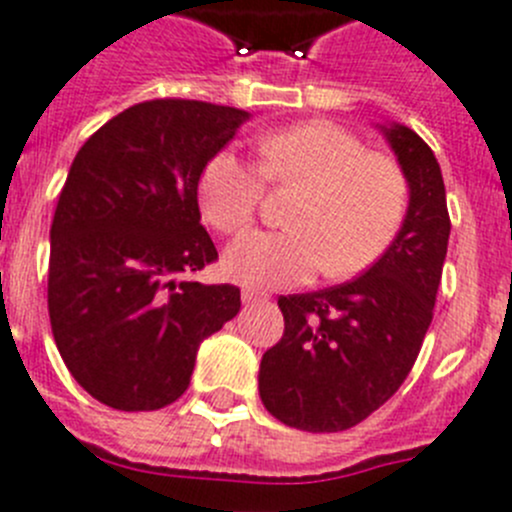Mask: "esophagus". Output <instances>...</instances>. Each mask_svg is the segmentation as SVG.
Returning <instances> with one entry per match:
<instances>
[{"label":"esophagus","mask_w":512,"mask_h":512,"mask_svg":"<svg viewBox=\"0 0 512 512\" xmlns=\"http://www.w3.org/2000/svg\"><path fill=\"white\" fill-rule=\"evenodd\" d=\"M262 293H257V290H242V303H257V301H262Z\"/></svg>","instance_id":"esophagus-1"}]
</instances>
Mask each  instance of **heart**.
I'll return each mask as SVG.
<instances>
[{
    "instance_id": "heart-1",
    "label": "heart",
    "mask_w": 512,
    "mask_h": 512,
    "mask_svg": "<svg viewBox=\"0 0 512 512\" xmlns=\"http://www.w3.org/2000/svg\"><path fill=\"white\" fill-rule=\"evenodd\" d=\"M265 183L298 188L290 232H250L224 255V273L250 288H293L324 270L342 280L365 273L398 237L408 178L398 160L370 153L352 132L306 122L257 140V165L232 150L204 165L199 204L222 234L255 222Z\"/></svg>"
}]
</instances>
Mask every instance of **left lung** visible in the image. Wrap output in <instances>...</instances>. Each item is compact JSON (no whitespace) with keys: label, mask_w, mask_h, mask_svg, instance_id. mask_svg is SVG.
I'll return each instance as SVG.
<instances>
[{"label":"left lung","mask_w":512,"mask_h":512,"mask_svg":"<svg viewBox=\"0 0 512 512\" xmlns=\"http://www.w3.org/2000/svg\"><path fill=\"white\" fill-rule=\"evenodd\" d=\"M385 135L411 186L398 237L359 278L280 296L285 331L260 362L267 411L311 434L347 431L388 403L434 319L451 232L444 178L416 132L395 124Z\"/></svg>","instance_id":"left-lung-1"}]
</instances>
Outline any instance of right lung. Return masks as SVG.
<instances>
[{"instance_id":"obj_1","label":"right lung","mask_w":512,"mask_h":512,"mask_svg":"<svg viewBox=\"0 0 512 512\" xmlns=\"http://www.w3.org/2000/svg\"><path fill=\"white\" fill-rule=\"evenodd\" d=\"M245 119L209 101H140L73 158L50 227V329L68 372L109 408L176 403L199 344L239 313L237 285L191 275L219 260L199 178Z\"/></svg>"}]
</instances>
